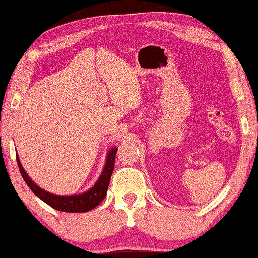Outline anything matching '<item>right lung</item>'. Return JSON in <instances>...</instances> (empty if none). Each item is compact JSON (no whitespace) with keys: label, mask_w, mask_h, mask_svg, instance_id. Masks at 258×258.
I'll use <instances>...</instances> for the list:
<instances>
[{"label":"right lung","mask_w":258,"mask_h":258,"mask_svg":"<svg viewBox=\"0 0 258 258\" xmlns=\"http://www.w3.org/2000/svg\"><path fill=\"white\" fill-rule=\"evenodd\" d=\"M117 148L111 149L108 152V157L106 160V165L102 171L101 175H100L99 180L96 181V184L93 187L83 194H77V196H55V194H51L46 191H44L40 187H38L29 175L25 172L23 167L21 165L18 156L16 155L17 159V165L20 169V172L23 177L24 181L27 182V185L30 187V189L36 194L39 199H42L44 203H46L48 206L57 211L61 212H69V213H83L88 212L93 210V208L98 206L106 197L108 186H109V181L111 178V173L114 171L115 165V157H116Z\"/></svg>","instance_id":"add662e5"}]
</instances>
